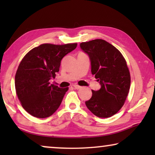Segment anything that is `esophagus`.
Returning a JSON list of instances; mask_svg holds the SVG:
<instances>
[{"label":"esophagus","instance_id":"34e87169","mask_svg":"<svg viewBox=\"0 0 155 155\" xmlns=\"http://www.w3.org/2000/svg\"><path fill=\"white\" fill-rule=\"evenodd\" d=\"M73 87H74V88L76 89V90H79V89L81 88V87L79 86V85H78V84H74Z\"/></svg>","mask_w":155,"mask_h":155}]
</instances>
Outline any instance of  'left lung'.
Returning <instances> with one entry per match:
<instances>
[{
	"label": "left lung",
	"mask_w": 155,
	"mask_h": 155,
	"mask_svg": "<svg viewBox=\"0 0 155 155\" xmlns=\"http://www.w3.org/2000/svg\"><path fill=\"white\" fill-rule=\"evenodd\" d=\"M89 56L91 72L101 88L92 90V96L85 101L88 109L99 118H109L124 106L130 86V75L126 61L115 46L103 39L80 44Z\"/></svg>",
	"instance_id": "left-lung-1"
}]
</instances>
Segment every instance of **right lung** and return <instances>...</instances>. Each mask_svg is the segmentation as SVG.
<instances>
[{
    "instance_id": "right-lung-1",
    "label": "right lung",
    "mask_w": 155,
    "mask_h": 155,
    "mask_svg": "<svg viewBox=\"0 0 155 155\" xmlns=\"http://www.w3.org/2000/svg\"><path fill=\"white\" fill-rule=\"evenodd\" d=\"M77 45L43 44L29 51L21 61L15 78L16 93L22 107L31 116L49 117L60 107L68 87L50 84L49 80L56 77L62 58Z\"/></svg>"
}]
</instances>
